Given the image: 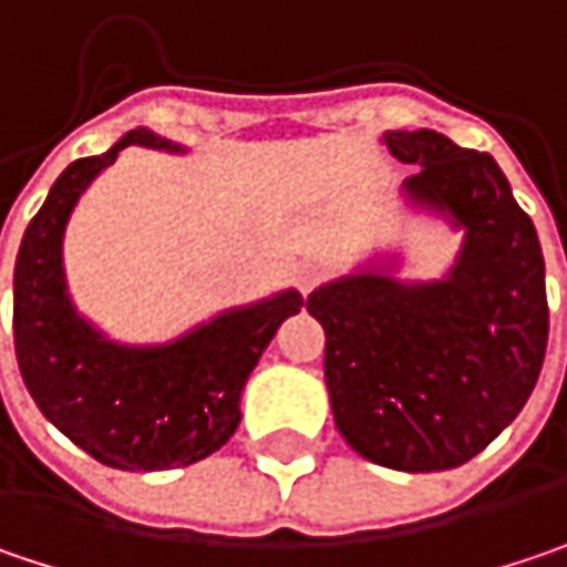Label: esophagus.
I'll return each mask as SVG.
<instances>
[{
	"label": "esophagus",
	"instance_id": "1",
	"mask_svg": "<svg viewBox=\"0 0 567 567\" xmlns=\"http://www.w3.org/2000/svg\"><path fill=\"white\" fill-rule=\"evenodd\" d=\"M323 276H327V272H323L320 262H305V266H298V288L308 295L311 288H317V285L323 282Z\"/></svg>",
	"mask_w": 567,
	"mask_h": 567
}]
</instances>
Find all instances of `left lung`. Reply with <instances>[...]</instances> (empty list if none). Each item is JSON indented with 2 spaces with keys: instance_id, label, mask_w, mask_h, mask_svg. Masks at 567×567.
I'll use <instances>...</instances> for the list:
<instances>
[{
  "instance_id": "8db88e82",
  "label": "left lung",
  "mask_w": 567,
  "mask_h": 567,
  "mask_svg": "<svg viewBox=\"0 0 567 567\" xmlns=\"http://www.w3.org/2000/svg\"><path fill=\"white\" fill-rule=\"evenodd\" d=\"M382 141L420 166L401 185L408 205L446 217L465 234L462 250L433 282L375 266L333 279L311 291L308 311L327 333L323 379L343 440L384 468L446 472L497 440L536 388L549 340L546 262L491 153L430 127Z\"/></svg>"
}]
</instances>
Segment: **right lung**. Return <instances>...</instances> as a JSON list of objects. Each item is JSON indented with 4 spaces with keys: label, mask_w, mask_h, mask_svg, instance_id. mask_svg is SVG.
<instances>
[{
    "label": "right lung",
    "mask_w": 567,
    "mask_h": 567,
    "mask_svg": "<svg viewBox=\"0 0 567 567\" xmlns=\"http://www.w3.org/2000/svg\"><path fill=\"white\" fill-rule=\"evenodd\" d=\"M131 144L185 153L137 127L60 173L18 247L16 355L41 414L80 450L121 472H166L202 462L234 436L244 384L305 298L285 288L156 347L115 343L92 327L66 291L63 237L85 188Z\"/></svg>",
    "instance_id": "add662e5"
}]
</instances>
